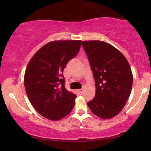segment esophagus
Returning <instances> with one entry per match:
<instances>
[{"mask_svg": "<svg viewBox=\"0 0 151 151\" xmlns=\"http://www.w3.org/2000/svg\"><path fill=\"white\" fill-rule=\"evenodd\" d=\"M83 90H84L83 88H80V89H78V91L80 93H82L83 92Z\"/></svg>", "mask_w": 151, "mask_h": 151, "instance_id": "1", "label": "esophagus"}]
</instances>
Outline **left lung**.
Returning <instances> with one entry per match:
<instances>
[{"label": "left lung", "instance_id": "1", "mask_svg": "<svg viewBox=\"0 0 151 151\" xmlns=\"http://www.w3.org/2000/svg\"><path fill=\"white\" fill-rule=\"evenodd\" d=\"M96 82V96L87 102L101 119L117 115L126 104L133 85V73L124 55L113 45L100 40L82 41Z\"/></svg>", "mask_w": 151, "mask_h": 151}]
</instances>
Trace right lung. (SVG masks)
<instances>
[{
	"mask_svg": "<svg viewBox=\"0 0 151 151\" xmlns=\"http://www.w3.org/2000/svg\"><path fill=\"white\" fill-rule=\"evenodd\" d=\"M82 40L51 41L35 53L27 66L24 84L29 100L39 114L52 121L71 113L76 94L65 86L63 72L79 51Z\"/></svg>",
	"mask_w": 151,
	"mask_h": 151,
	"instance_id": "add662e5",
	"label": "right lung"
}]
</instances>
